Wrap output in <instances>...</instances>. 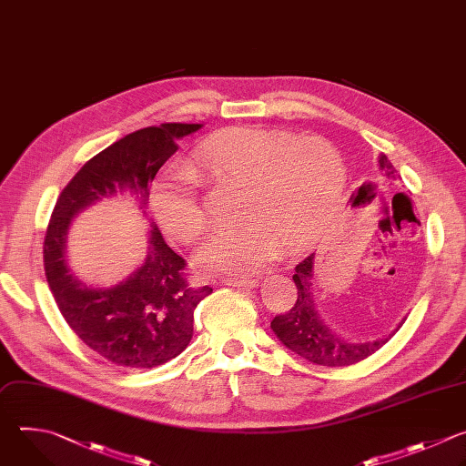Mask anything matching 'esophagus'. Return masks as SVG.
Listing matches in <instances>:
<instances>
[{"mask_svg":"<svg viewBox=\"0 0 466 466\" xmlns=\"http://www.w3.org/2000/svg\"><path fill=\"white\" fill-rule=\"evenodd\" d=\"M222 285L226 287H244V289H255L258 287V281L257 279H251V277H226L222 279Z\"/></svg>","mask_w":466,"mask_h":466,"instance_id":"esophagus-1","label":"esophagus"}]
</instances>
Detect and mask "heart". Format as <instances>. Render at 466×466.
Masks as SVG:
<instances>
[{"label": "heart", "instance_id": "heart-1", "mask_svg": "<svg viewBox=\"0 0 466 466\" xmlns=\"http://www.w3.org/2000/svg\"><path fill=\"white\" fill-rule=\"evenodd\" d=\"M198 181L215 189L242 187L237 228L213 233L198 262L215 271L246 273L310 248L329 228L345 191L347 167L321 139L258 127L215 134L197 150L189 170L168 168L154 185L152 208L161 228L181 242L198 240L209 217Z\"/></svg>", "mask_w": 466, "mask_h": 466}]
</instances>
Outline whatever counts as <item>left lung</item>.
<instances>
[{
    "label": "left lung",
    "mask_w": 466,
    "mask_h": 466,
    "mask_svg": "<svg viewBox=\"0 0 466 466\" xmlns=\"http://www.w3.org/2000/svg\"><path fill=\"white\" fill-rule=\"evenodd\" d=\"M380 170L390 179L397 177V170L388 159L386 154L379 156ZM312 277H314V253L309 255L296 266L294 283L298 287L296 305L281 316H275L271 321V330L283 341L290 350L301 358L327 367H345L358 363L377 352L391 336L402 327V323L388 336L373 341H349L336 334L321 316L318 314L314 292H312Z\"/></svg>",
    "instance_id": "1"
}]
</instances>
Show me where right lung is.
<instances>
[{
	"label": "right lung",
	"instance_id": "right-lung-1",
	"mask_svg": "<svg viewBox=\"0 0 466 466\" xmlns=\"http://www.w3.org/2000/svg\"><path fill=\"white\" fill-rule=\"evenodd\" d=\"M200 128L165 123L125 136L82 165L53 209L44 240L49 289L82 343L116 365L150 369L176 358L193 338L197 305L213 289L189 287L185 260L165 244L154 222L147 258L134 273L112 289L87 287L67 264L71 220L86 208L125 193L145 209L148 183L177 150L176 141Z\"/></svg>",
	"mask_w": 466,
	"mask_h": 466
}]
</instances>
